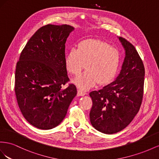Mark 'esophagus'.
Instances as JSON below:
<instances>
[{
	"label": "esophagus",
	"mask_w": 159,
	"mask_h": 159,
	"mask_svg": "<svg viewBox=\"0 0 159 159\" xmlns=\"http://www.w3.org/2000/svg\"><path fill=\"white\" fill-rule=\"evenodd\" d=\"M86 94V93L84 91H83L82 90L78 89V95L79 96H84V95Z\"/></svg>",
	"instance_id": "34e87169"
}]
</instances>
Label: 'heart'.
Wrapping results in <instances>:
<instances>
[{"mask_svg":"<svg viewBox=\"0 0 159 159\" xmlns=\"http://www.w3.org/2000/svg\"><path fill=\"white\" fill-rule=\"evenodd\" d=\"M120 62L118 50L99 40H86L78 49L72 48L65 58L66 69L70 74L79 75L86 64V71L74 80L81 90H87L96 84L108 83L115 76Z\"/></svg>","mask_w":159,"mask_h":159,"instance_id":"obj_1","label":"heart"}]
</instances>
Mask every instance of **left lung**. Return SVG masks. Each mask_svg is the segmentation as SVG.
Returning a JSON list of instances; mask_svg holds the SVG:
<instances>
[{
  "label": "left lung",
  "mask_w": 159,
  "mask_h": 159,
  "mask_svg": "<svg viewBox=\"0 0 159 159\" xmlns=\"http://www.w3.org/2000/svg\"><path fill=\"white\" fill-rule=\"evenodd\" d=\"M125 51L121 69L112 83L89 93L93 107L90 120L93 127L105 134L126 128L139 112L143 97L144 67L133 45L119 37Z\"/></svg>",
  "instance_id": "obj_1"
}]
</instances>
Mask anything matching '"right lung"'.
<instances>
[{"instance_id":"right-lung-1","label":"right lung","mask_w":159,"mask_h":159,"mask_svg":"<svg viewBox=\"0 0 159 159\" xmlns=\"http://www.w3.org/2000/svg\"><path fill=\"white\" fill-rule=\"evenodd\" d=\"M74 27L47 25L32 36L21 52L15 71V91L25 119L43 130L51 129L65 119L76 95L65 64V43Z\"/></svg>"}]
</instances>
